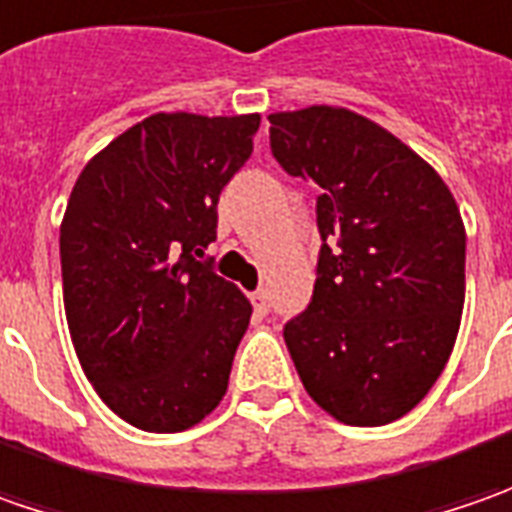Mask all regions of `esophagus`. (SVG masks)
Instances as JSON below:
<instances>
[{"label":"esophagus","instance_id":"esophagus-1","mask_svg":"<svg viewBox=\"0 0 512 512\" xmlns=\"http://www.w3.org/2000/svg\"><path fill=\"white\" fill-rule=\"evenodd\" d=\"M253 307H256L259 313H267V307H270V296H267L265 287H259V290L253 293Z\"/></svg>","mask_w":512,"mask_h":512}]
</instances>
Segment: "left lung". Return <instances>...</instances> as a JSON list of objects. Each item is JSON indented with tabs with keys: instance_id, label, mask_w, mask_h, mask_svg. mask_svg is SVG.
I'll return each mask as SVG.
<instances>
[{
	"instance_id": "obj_1",
	"label": "left lung",
	"mask_w": 512,
	"mask_h": 512,
	"mask_svg": "<svg viewBox=\"0 0 512 512\" xmlns=\"http://www.w3.org/2000/svg\"><path fill=\"white\" fill-rule=\"evenodd\" d=\"M270 150L319 187L310 305L285 344L313 402L353 427L402 419L436 384L464 305V225L442 176L344 108L273 113Z\"/></svg>"
}]
</instances>
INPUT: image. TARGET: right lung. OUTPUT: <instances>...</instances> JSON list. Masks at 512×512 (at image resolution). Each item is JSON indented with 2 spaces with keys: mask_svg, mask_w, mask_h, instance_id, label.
<instances>
[{
  "mask_svg": "<svg viewBox=\"0 0 512 512\" xmlns=\"http://www.w3.org/2000/svg\"><path fill=\"white\" fill-rule=\"evenodd\" d=\"M256 130L259 113H156L73 185L59 230L70 339L102 402L139 430H187L225 396L253 307L196 256Z\"/></svg>",
  "mask_w": 512,
  "mask_h": 512,
  "instance_id": "right-lung-1",
  "label": "right lung"
}]
</instances>
